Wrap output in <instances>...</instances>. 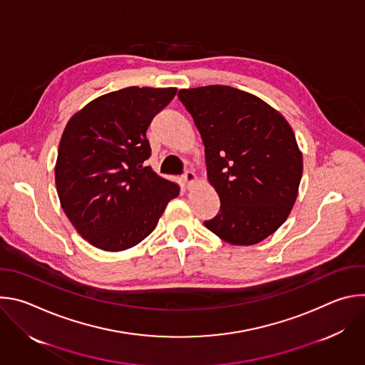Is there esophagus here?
<instances>
[{"instance_id": "obj_1", "label": "esophagus", "mask_w": 365, "mask_h": 365, "mask_svg": "<svg viewBox=\"0 0 365 365\" xmlns=\"http://www.w3.org/2000/svg\"><path fill=\"white\" fill-rule=\"evenodd\" d=\"M183 180H185L187 185H190V183H193V182L196 180V175H195L193 172L187 170V172H185V175H183Z\"/></svg>"}]
</instances>
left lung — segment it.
<instances>
[{
  "mask_svg": "<svg viewBox=\"0 0 365 365\" xmlns=\"http://www.w3.org/2000/svg\"><path fill=\"white\" fill-rule=\"evenodd\" d=\"M205 145L221 210L205 227L232 245L277 231L299 193L302 151L286 118L258 96L224 85L180 89Z\"/></svg>",
  "mask_w": 365,
  "mask_h": 365,
  "instance_id": "left-lung-1",
  "label": "left lung"
}]
</instances>
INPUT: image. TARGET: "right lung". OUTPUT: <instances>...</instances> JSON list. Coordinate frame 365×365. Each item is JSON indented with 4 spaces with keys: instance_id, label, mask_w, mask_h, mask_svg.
I'll use <instances>...</instances> for the list:
<instances>
[{
    "instance_id": "right-lung-1",
    "label": "right lung",
    "mask_w": 365,
    "mask_h": 365,
    "mask_svg": "<svg viewBox=\"0 0 365 365\" xmlns=\"http://www.w3.org/2000/svg\"><path fill=\"white\" fill-rule=\"evenodd\" d=\"M176 88L128 86L78 111L62 134L55 182L62 210L89 244L124 251L158 225L179 186L153 172L145 131Z\"/></svg>"
}]
</instances>
